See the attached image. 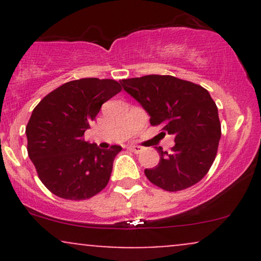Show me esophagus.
I'll list each match as a JSON object with an SVG mask.
<instances>
[{
    "label": "esophagus",
    "instance_id": "34e87169",
    "mask_svg": "<svg viewBox=\"0 0 261 261\" xmlns=\"http://www.w3.org/2000/svg\"><path fill=\"white\" fill-rule=\"evenodd\" d=\"M127 148L131 149V151L135 152V153H140V152L143 149L142 147H141V146H137V145H130Z\"/></svg>",
    "mask_w": 261,
    "mask_h": 261
}]
</instances>
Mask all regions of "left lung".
<instances>
[{
	"instance_id": "left-lung-1",
	"label": "left lung",
	"mask_w": 261,
	"mask_h": 261,
	"mask_svg": "<svg viewBox=\"0 0 261 261\" xmlns=\"http://www.w3.org/2000/svg\"><path fill=\"white\" fill-rule=\"evenodd\" d=\"M122 88L161 125L163 135L174 136L172 152L157 147L160 163L145 174L167 191L193 187L207 174L217 154L221 122L214 99L205 88L174 76L136 77L120 81Z\"/></svg>"
}]
</instances>
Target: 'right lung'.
I'll return each instance as SVG.
<instances>
[{
  "mask_svg": "<svg viewBox=\"0 0 261 261\" xmlns=\"http://www.w3.org/2000/svg\"><path fill=\"white\" fill-rule=\"evenodd\" d=\"M121 91L114 80L81 79L45 95L25 127L28 155L41 182L66 200H86L107 187L120 146L101 149L83 135L101 106Z\"/></svg>",
  "mask_w": 261,
  "mask_h": 261,
  "instance_id": "right-lung-1",
  "label": "right lung"
}]
</instances>
